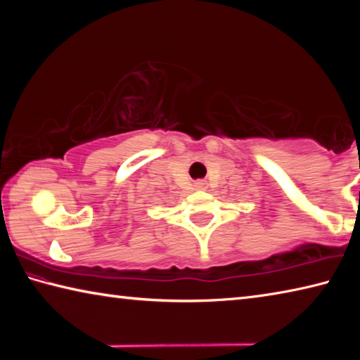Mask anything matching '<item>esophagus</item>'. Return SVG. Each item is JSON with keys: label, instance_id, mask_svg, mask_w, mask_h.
Wrapping results in <instances>:
<instances>
[{"label": "esophagus", "instance_id": "esophagus-1", "mask_svg": "<svg viewBox=\"0 0 360 360\" xmlns=\"http://www.w3.org/2000/svg\"><path fill=\"white\" fill-rule=\"evenodd\" d=\"M205 182L203 181H195V187H197V188H205Z\"/></svg>", "mask_w": 360, "mask_h": 360}]
</instances>
